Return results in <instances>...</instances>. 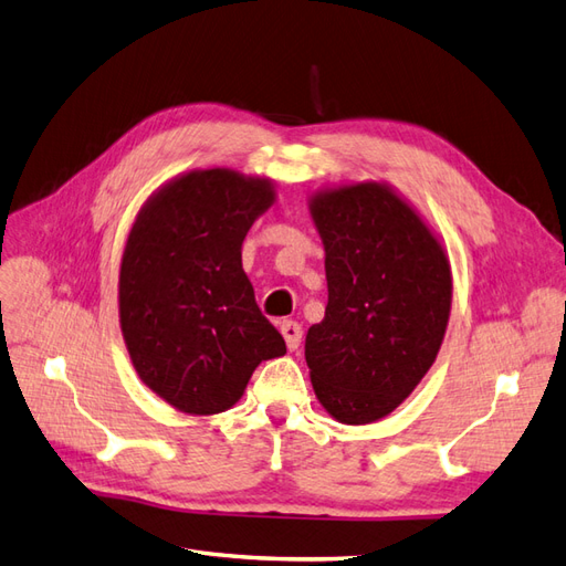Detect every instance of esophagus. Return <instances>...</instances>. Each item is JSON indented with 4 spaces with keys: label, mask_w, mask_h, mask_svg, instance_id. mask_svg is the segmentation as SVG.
Returning a JSON list of instances; mask_svg holds the SVG:
<instances>
[{
    "label": "esophagus",
    "mask_w": 566,
    "mask_h": 566,
    "mask_svg": "<svg viewBox=\"0 0 566 566\" xmlns=\"http://www.w3.org/2000/svg\"><path fill=\"white\" fill-rule=\"evenodd\" d=\"M280 332H282V337H284V342H286V349H289V352H296L298 346H301L303 327H301L296 321H284L282 327H280Z\"/></svg>",
    "instance_id": "esophagus-1"
}]
</instances>
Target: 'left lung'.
<instances>
[{"label": "left lung", "instance_id": "obj_1", "mask_svg": "<svg viewBox=\"0 0 566 566\" xmlns=\"http://www.w3.org/2000/svg\"><path fill=\"white\" fill-rule=\"evenodd\" d=\"M325 245L327 308L306 335L315 397L346 426L392 413L434 364L452 308L438 237L387 184L311 198Z\"/></svg>", "mask_w": 566, "mask_h": 566}]
</instances>
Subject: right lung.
Masks as SVG:
<instances>
[{"instance_id":"1","label":"right lung","mask_w":566,"mask_h":566,"mask_svg":"<svg viewBox=\"0 0 566 566\" xmlns=\"http://www.w3.org/2000/svg\"><path fill=\"white\" fill-rule=\"evenodd\" d=\"M272 202L270 179L196 169L165 184L136 217L119 321L138 378L174 409L227 411L258 364L286 354L241 265V243Z\"/></svg>"}]
</instances>
